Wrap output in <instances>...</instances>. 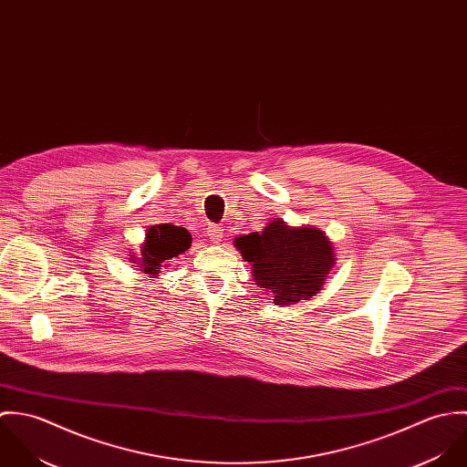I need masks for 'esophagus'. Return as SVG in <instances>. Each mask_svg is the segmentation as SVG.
Segmentation results:
<instances>
[{
  "label": "esophagus",
  "instance_id": "1",
  "mask_svg": "<svg viewBox=\"0 0 467 467\" xmlns=\"http://www.w3.org/2000/svg\"><path fill=\"white\" fill-rule=\"evenodd\" d=\"M206 235H208V239H210L212 243H221V239L224 237L223 226H219V224H208Z\"/></svg>",
  "mask_w": 467,
  "mask_h": 467
}]
</instances>
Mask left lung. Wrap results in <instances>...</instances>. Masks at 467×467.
<instances>
[{
  "label": "left lung",
  "instance_id": "left-lung-1",
  "mask_svg": "<svg viewBox=\"0 0 467 467\" xmlns=\"http://www.w3.org/2000/svg\"><path fill=\"white\" fill-rule=\"evenodd\" d=\"M235 248L252 263L254 280L273 295V304L293 306L315 296L334 266L333 243L311 226L293 228L282 219L265 232L235 239Z\"/></svg>",
  "mask_w": 467,
  "mask_h": 467
}]
</instances>
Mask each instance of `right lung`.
Segmentation results:
<instances>
[{
    "label": "right lung",
    "instance_id": "obj_1",
    "mask_svg": "<svg viewBox=\"0 0 467 467\" xmlns=\"http://www.w3.org/2000/svg\"><path fill=\"white\" fill-rule=\"evenodd\" d=\"M192 244L191 234L174 224H154L145 234V243L141 244V252L136 259L138 269L149 275L150 278L160 273L161 267L169 266L176 257L185 254Z\"/></svg>",
    "mask_w": 467,
    "mask_h": 467
}]
</instances>
